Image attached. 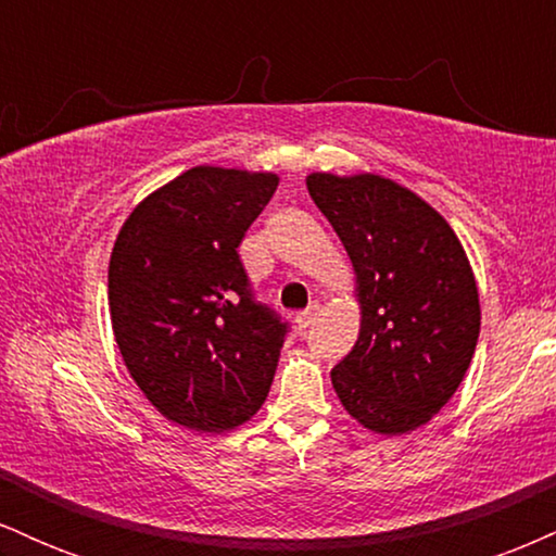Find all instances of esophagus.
<instances>
[{
    "label": "esophagus",
    "mask_w": 556,
    "mask_h": 556,
    "mask_svg": "<svg viewBox=\"0 0 556 556\" xmlns=\"http://www.w3.org/2000/svg\"><path fill=\"white\" fill-rule=\"evenodd\" d=\"M318 314H321V305H318V303H311L308 308H305V311H300V314L295 316V324H298V329H308L311 324L316 321V316H318Z\"/></svg>",
    "instance_id": "esophagus-1"
}]
</instances>
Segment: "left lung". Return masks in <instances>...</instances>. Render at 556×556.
I'll list each match as a JSON object with an SVG mask.
<instances>
[{
	"label": "left lung",
	"instance_id": "obj_1",
	"mask_svg": "<svg viewBox=\"0 0 556 556\" xmlns=\"http://www.w3.org/2000/svg\"><path fill=\"white\" fill-rule=\"evenodd\" d=\"M355 269L361 334L331 368L344 410L376 433L429 424L460 387L481 329L460 240L413 190L379 175H308Z\"/></svg>",
	"mask_w": 556,
	"mask_h": 556
}]
</instances>
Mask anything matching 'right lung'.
I'll list each match as a JSON object with an SVG mask.
<instances>
[{"label":"right lung","mask_w":556,"mask_h":556,"mask_svg":"<svg viewBox=\"0 0 556 556\" xmlns=\"http://www.w3.org/2000/svg\"><path fill=\"white\" fill-rule=\"evenodd\" d=\"M277 185L271 172L193 167L114 240V340L146 400L190 431L235 429L269 394L290 327L253 298L238 248Z\"/></svg>","instance_id":"obj_1"}]
</instances>
